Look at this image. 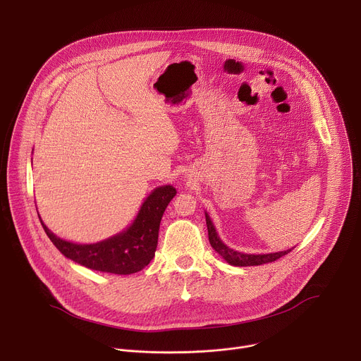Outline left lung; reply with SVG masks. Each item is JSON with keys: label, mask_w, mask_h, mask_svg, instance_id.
<instances>
[{"label": "left lung", "mask_w": 361, "mask_h": 361, "mask_svg": "<svg viewBox=\"0 0 361 361\" xmlns=\"http://www.w3.org/2000/svg\"><path fill=\"white\" fill-rule=\"evenodd\" d=\"M205 221H207L209 240H210L212 247L231 266H237V267L262 266V264L279 260L280 257L288 254L293 250V248H290V250H284V251H279V252H270V254H244V252H240V251H235V250L227 247L221 241V238L219 237V234L214 228V224H213V221H212V219L209 217L207 213H205Z\"/></svg>", "instance_id": "1"}]
</instances>
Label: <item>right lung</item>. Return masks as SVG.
I'll use <instances>...</instances> for the list:
<instances>
[{"mask_svg":"<svg viewBox=\"0 0 361 361\" xmlns=\"http://www.w3.org/2000/svg\"><path fill=\"white\" fill-rule=\"evenodd\" d=\"M176 194L173 185L156 188L145 198L127 230L95 244L66 241L48 230L42 221L41 224L48 238L67 259L91 270L127 276L142 270L152 260L159 243L161 217Z\"/></svg>","mask_w":361,"mask_h":361,"instance_id":"right-lung-1","label":"right lung"}]
</instances>
